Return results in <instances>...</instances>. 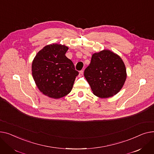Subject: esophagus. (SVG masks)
<instances>
[{"label":"esophagus","mask_w":154,"mask_h":154,"mask_svg":"<svg viewBox=\"0 0 154 154\" xmlns=\"http://www.w3.org/2000/svg\"><path fill=\"white\" fill-rule=\"evenodd\" d=\"M83 70H81V71H79V77L82 76H83Z\"/></svg>","instance_id":"34e87169"}]
</instances>
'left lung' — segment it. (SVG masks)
<instances>
[{"label": "left lung", "mask_w": 154, "mask_h": 154, "mask_svg": "<svg viewBox=\"0 0 154 154\" xmlns=\"http://www.w3.org/2000/svg\"><path fill=\"white\" fill-rule=\"evenodd\" d=\"M96 96L106 98L118 93L126 79V69L122 59L109 50L93 54L84 73Z\"/></svg>", "instance_id": "8db88e82"}]
</instances>
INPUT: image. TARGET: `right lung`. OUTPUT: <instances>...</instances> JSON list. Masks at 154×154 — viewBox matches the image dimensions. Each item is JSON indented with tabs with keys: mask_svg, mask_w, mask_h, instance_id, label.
Segmentation results:
<instances>
[{
	"mask_svg": "<svg viewBox=\"0 0 154 154\" xmlns=\"http://www.w3.org/2000/svg\"><path fill=\"white\" fill-rule=\"evenodd\" d=\"M68 47L49 45L41 50L32 63V75L40 91L52 98L69 94L79 72L66 56Z\"/></svg>",
	"mask_w": 154,
	"mask_h": 154,
	"instance_id": "add662e5",
	"label": "right lung"
}]
</instances>
